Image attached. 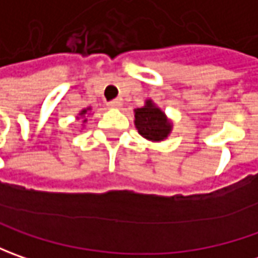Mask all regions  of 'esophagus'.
<instances>
[{
	"mask_svg": "<svg viewBox=\"0 0 258 258\" xmlns=\"http://www.w3.org/2000/svg\"><path fill=\"white\" fill-rule=\"evenodd\" d=\"M109 107H112V109H117V107H120L122 106V100H119V99H116V100H110L109 103H107Z\"/></svg>",
	"mask_w": 258,
	"mask_h": 258,
	"instance_id": "esophagus-1",
	"label": "esophagus"
}]
</instances>
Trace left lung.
Masks as SVG:
<instances>
[{
	"label": "left lung",
	"mask_w": 258,
	"mask_h": 258,
	"mask_svg": "<svg viewBox=\"0 0 258 258\" xmlns=\"http://www.w3.org/2000/svg\"><path fill=\"white\" fill-rule=\"evenodd\" d=\"M135 124L139 134L149 141H162L171 131V123L166 120L164 112L155 107L151 100L135 110Z\"/></svg>",
	"instance_id": "left-lung-1"
}]
</instances>
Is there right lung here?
<instances>
[{"instance_id":"1","label":"right lung","mask_w":258,"mask_h":258,"mask_svg":"<svg viewBox=\"0 0 258 258\" xmlns=\"http://www.w3.org/2000/svg\"><path fill=\"white\" fill-rule=\"evenodd\" d=\"M83 113H86V110H83V112H82V114H83Z\"/></svg>"}]
</instances>
